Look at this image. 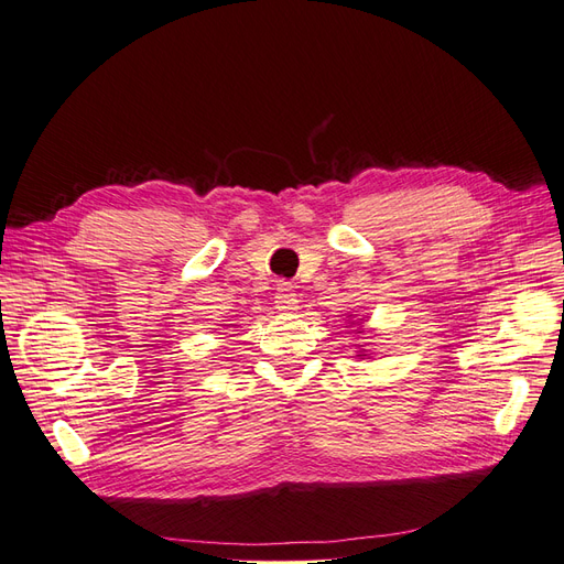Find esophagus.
<instances>
[{
	"mask_svg": "<svg viewBox=\"0 0 564 564\" xmlns=\"http://www.w3.org/2000/svg\"><path fill=\"white\" fill-rule=\"evenodd\" d=\"M275 308L280 313H294L299 311V292L294 284L282 282L275 292Z\"/></svg>",
	"mask_w": 564,
	"mask_h": 564,
	"instance_id": "34e87169",
	"label": "esophagus"
}]
</instances>
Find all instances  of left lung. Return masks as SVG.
I'll return each mask as SVG.
<instances>
[{
    "label": "left lung",
    "mask_w": 564,
    "mask_h": 564,
    "mask_svg": "<svg viewBox=\"0 0 564 564\" xmlns=\"http://www.w3.org/2000/svg\"><path fill=\"white\" fill-rule=\"evenodd\" d=\"M357 352H365V350H357ZM357 357H360V360H362V357H367V352L365 355H357Z\"/></svg>",
    "instance_id": "obj_1"
}]
</instances>
